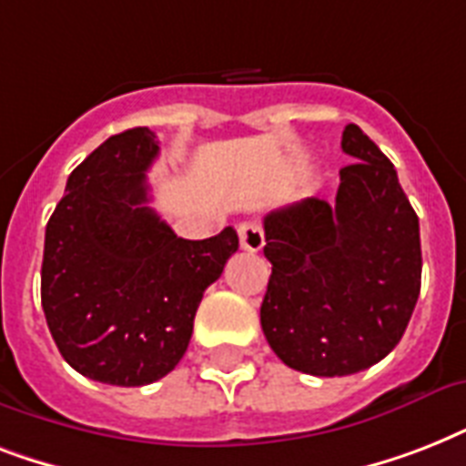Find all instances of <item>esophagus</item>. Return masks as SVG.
<instances>
[{
	"instance_id": "esophagus-1",
	"label": "esophagus",
	"mask_w": 466,
	"mask_h": 466,
	"mask_svg": "<svg viewBox=\"0 0 466 466\" xmlns=\"http://www.w3.org/2000/svg\"><path fill=\"white\" fill-rule=\"evenodd\" d=\"M239 244L244 251H251V254H256V251H261L263 248V229L261 225H256V222H241L239 225Z\"/></svg>"
}]
</instances>
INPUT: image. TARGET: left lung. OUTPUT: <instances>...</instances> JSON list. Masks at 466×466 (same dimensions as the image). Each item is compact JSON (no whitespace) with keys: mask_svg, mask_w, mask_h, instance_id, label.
Segmentation results:
<instances>
[{"mask_svg":"<svg viewBox=\"0 0 466 466\" xmlns=\"http://www.w3.org/2000/svg\"><path fill=\"white\" fill-rule=\"evenodd\" d=\"M340 147L336 203L307 198L266 215L273 263L261 326L292 370L343 377L368 370L404 336L420 292L419 218L397 168L358 126Z\"/></svg>","mask_w":466,"mask_h":466,"instance_id":"left-lung-1","label":"left lung"}]
</instances>
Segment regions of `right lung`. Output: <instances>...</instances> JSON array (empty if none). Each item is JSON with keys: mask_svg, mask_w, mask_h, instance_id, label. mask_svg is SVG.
Listing matches in <instances>:
<instances>
[{"mask_svg": "<svg viewBox=\"0 0 466 466\" xmlns=\"http://www.w3.org/2000/svg\"><path fill=\"white\" fill-rule=\"evenodd\" d=\"M149 127L113 135L69 174L46 227L40 299L62 358L84 377L142 387L168 375L188 348L208 285L239 237L190 241L149 208Z\"/></svg>", "mask_w": 466, "mask_h": 466, "instance_id": "add662e5", "label": "right lung"}]
</instances>
